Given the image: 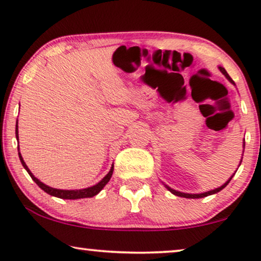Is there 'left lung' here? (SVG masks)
I'll return each mask as SVG.
<instances>
[{"mask_svg": "<svg viewBox=\"0 0 261 261\" xmlns=\"http://www.w3.org/2000/svg\"><path fill=\"white\" fill-rule=\"evenodd\" d=\"M220 70H221V72H222L224 76H226L228 80H229L231 83L234 84V82H233V80H231L230 78V76L229 74L227 73V71L224 70V67H222V66H220ZM233 177V176H231ZM231 177H230V179H231ZM230 179L227 181V183H224L222 187H220V188H217V189H215V190H212V191H208V192H203V194H197V195H191V194H184V192H179V191H176V190H173V189H171V188H169V187H166L167 189H169V190L172 192L173 195H176V196H180V197H185V198H203V197H206V196H209V195H213V194H216V192H219V191H221L222 190V189H224L228 185V183H229L230 181Z\"/></svg>", "mask_w": 261, "mask_h": 261, "instance_id": "left-lung-1", "label": "left lung"}]
</instances>
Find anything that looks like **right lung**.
<instances>
[{"instance_id":"right-lung-1","label":"right lung","mask_w":261,"mask_h":261,"mask_svg":"<svg viewBox=\"0 0 261 261\" xmlns=\"http://www.w3.org/2000/svg\"><path fill=\"white\" fill-rule=\"evenodd\" d=\"M19 132H17V124H16V130H15V134H16V138L17 140H19ZM19 158L21 160V164H22V166L26 169V171L28 172V174H30L32 179H33L35 183L38 184V187L42 189L45 192H47L48 195L51 196H55V197H59V198H64V199H80V198H88V197H94V196H96L98 194L99 191L102 190L103 188H105V185L108 183L110 177H112L113 174V171H114V166H112V169H110V171L108 172V174L103 178V179L99 181V183H97L96 185H94V187L91 188H88V189H83V190H59V189H53L51 187H47V185H45L44 183H41L40 180L38 179V178H35L33 176V173L31 172L30 169H28L26 163L23 162V158L22 155H21V153H19Z\"/></svg>"}]
</instances>
